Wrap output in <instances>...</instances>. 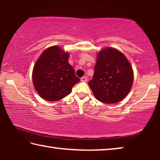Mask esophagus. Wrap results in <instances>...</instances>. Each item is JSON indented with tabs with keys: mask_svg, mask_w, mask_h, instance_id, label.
Listing matches in <instances>:
<instances>
[{
	"mask_svg": "<svg viewBox=\"0 0 160 160\" xmlns=\"http://www.w3.org/2000/svg\"><path fill=\"white\" fill-rule=\"evenodd\" d=\"M80 80L82 81V82H87V81H88V78L84 76V77H82V78H81Z\"/></svg>",
	"mask_w": 160,
	"mask_h": 160,
	"instance_id": "34e87169",
	"label": "esophagus"
}]
</instances>
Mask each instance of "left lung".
<instances>
[{
    "label": "left lung",
    "mask_w": 160,
    "mask_h": 160,
    "mask_svg": "<svg viewBox=\"0 0 160 160\" xmlns=\"http://www.w3.org/2000/svg\"><path fill=\"white\" fill-rule=\"evenodd\" d=\"M133 77L132 66L125 55L116 48L108 47L97 53L93 78L88 85L99 102L113 104L128 95Z\"/></svg>",
    "instance_id": "obj_1"
}]
</instances>
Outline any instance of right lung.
<instances>
[{
  "label": "right lung",
  "instance_id": "obj_1",
  "mask_svg": "<svg viewBox=\"0 0 160 160\" xmlns=\"http://www.w3.org/2000/svg\"><path fill=\"white\" fill-rule=\"evenodd\" d=\"M68 58L69 53L58 46L47 48L39 56L32 70V81L42 99L49 102L63 99L80 81Z\"/></svg>",
  "mask_w": 160,
  "mask_h": 160
}]
</instances>
